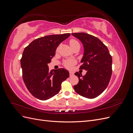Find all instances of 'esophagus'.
Returning <instances> with one entry per match:
<instances>
[{
	"label": "esophagus",
	"instance_id": "esophagus-1",
	"mask_svg": "<svg viewBox=\"0 0 133 133\" xmlns=\"http://www.w3.org/2000/svg\"><path fill=\"white\" fill-rule=\"evenodd\" d=\"M69 74H70V76H72V75H73L74 74L73 72H72V71H69Z\"/></svg>",
	"mask_w": 133,
	"mask_h": 133
}]
</instances>
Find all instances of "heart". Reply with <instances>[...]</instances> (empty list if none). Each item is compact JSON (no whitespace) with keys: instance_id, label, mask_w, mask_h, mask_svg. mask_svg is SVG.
Returning a JSON list of instances; mask_svg holds the SVG:
<instances>
[{"instance_id":"1","label":"heart","mask_w":133,"mask_h":133,"mask_svg":"<svg viewBox=\"0 0 133 133\" xmlns=\"http://www.w3.org/2000/svg\"><path fill=\"white\" fill-rule=\"evenodd\" d=\"M69 44L71 48L73 49V48L75 47L76 45H79V43L75 39H71L69 41ZM75 64V61L74 60H73V59L68 60H66L65 62H64V65L67 68H71Z\"/></svg>"}]
</instances>
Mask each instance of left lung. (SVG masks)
I'll return each instance as SVG.
<instances>
[{
  "label": "left lung",
  "instance_id": "8db88e82",
  "mask_svg": "<svg viewBox=\"0 0 133 133\" xmlns=\"http://www.w3.org/2000/svg\"><path fill=\"white\" fill-rule=\"evenodd\" d=\"M84 48L80 69L87 71L85 75L76 72L79 83L74 86L76 92L84 97H97L108 87L112 74V57L108 48L99 39L85 33H72Z\"/></svg>",
  "mask_w": 133,
  "mask_h": 133
}]
</instances>
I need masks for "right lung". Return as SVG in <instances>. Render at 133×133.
<instances>
[{
  "label": "right lung",
  "mask_w": 133,
  "mask_h": 133,
  "mask_svg": "<svg viewBox=\"0 0 133 133\" xmlns=\"http://www.w3.org/2000/svg\"><path fill=\"white\" fill-rule=\"evenodd\" d=\"M70 33L47 35L36 39L25 48L21 59L23 79L34 97L45 100L57 94L62 83L69 76L64 68L49 71L48 64L55 55L59 44Z\"/></svg>",
  "instance_id": "obj_1"
}]
</instances>
